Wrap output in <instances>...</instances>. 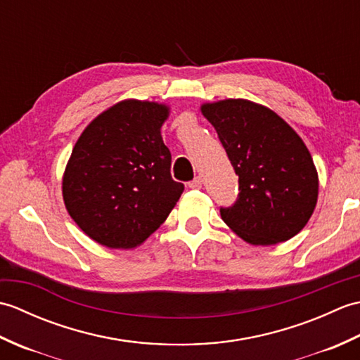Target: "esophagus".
Instances as JSON below:
<instances>
[{"label":"esophagus","instance_id":"obj_1","mask_svg":"<svg viewBox=\"0 0 360 360\" xmlns=\"http://www.w3.org/2000/svg\"><path fill=\"white\" fill-rule=\"evenodd\" d=\"M188 187L190 188H201L202 187V179L200 178V176H196L193 181L188 182Z\"/></svg>","mask_w":360,"mask_h":360}]
</instances>
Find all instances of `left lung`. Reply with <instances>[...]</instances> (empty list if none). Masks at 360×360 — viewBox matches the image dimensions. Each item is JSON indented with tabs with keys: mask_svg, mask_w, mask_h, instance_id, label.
<instances>
[{
	"mask_svg": "<svg viewBox=\"0 0 360 360\" xmlns=\"http://www.w3.org/2000/svg\"><path fill=\"white\" fill-rule=\"evenodd\" d=\"M238 174V198L221 218L254 246L292 238L316 209L319 176L311 153L278 114L244 98L204 103Z\"/></svg>",
	"mask_w": 360,
	"mask_h": 360,
	"instance_id": "1",
	"label": "left lung"
}]
</instances>
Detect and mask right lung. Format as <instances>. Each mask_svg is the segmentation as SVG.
<instances>
[{
    "instance_id": "obj_1",
    "label": "right lung",
    "mask_w": 360,
    "mask_h": 360,
    "mask_svg": "<svg viewBox=\"0 0 360 360\" xmlns=\"http://www.w3.org/2000/svg\"><path fill=\"white\" fill-rule=\"evenodd\" d=\"M168 112L156 102L122 101L98 114L74 145L63 201L82 231L102 246H139L184 192L172 178V155L160 136Z\"/></svg>"
}]
</instances>
